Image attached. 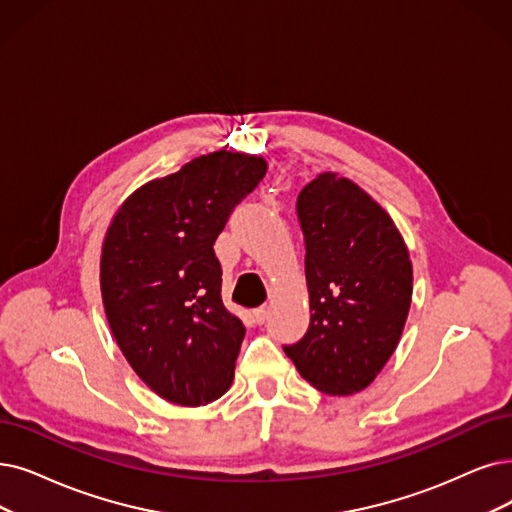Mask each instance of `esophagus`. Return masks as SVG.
<instances>
[{
    "label": "esophagus",
    "mask_w": 512,
    "mask_h": 512,
    "mask_svg": "<svg viewBox=\"0 0 512 512\" xmlns=\"http://www.w3.org/2000/svg\"><path fill=\"white\" fill-rule=\"evenodd\" d=\"M254 319H256V323H264V321H267L269 319V306H258V309H254Z\"/></svg>",
    "instance_id": "esophagus-1"
}]
</instances>
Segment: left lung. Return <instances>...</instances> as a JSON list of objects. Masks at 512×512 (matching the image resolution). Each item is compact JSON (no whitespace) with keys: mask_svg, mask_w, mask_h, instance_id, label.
<instances>
[{"mask_svg":"<svg viewBox=\"0 0 512 512\" xmlns=\"http://www.w3.org/2000/svg\"><path fill=\"white\" fill-rule=\"evenodd\" d=\"M311 323L283 346L298 374L327 395L370 386L395 353L414 271L386 210L353 180L323 172L298 195Z\"/></svg>","mask_w":512,"mask_h":512,"instance_id":"8db88e82","label":"left lung"}]
</instances>
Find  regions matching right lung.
<instances>
[{"instance_id":"1","label":"right lung","mask_w":512,"mask_h":512,"mask_svg":"<svg viewBox=\"0 0 512 512\" xmlns=\"http://www.w3.org/2000/svg\"><path fill=\"white\" fill-rule=\"evenodd\" d=\"M267 174L260 155L214 151L136 189L100 254V292L117 346L153 393L206 405L229 391L245 336L222 304L214 241Z\"/></svg>"}]
</instances>
